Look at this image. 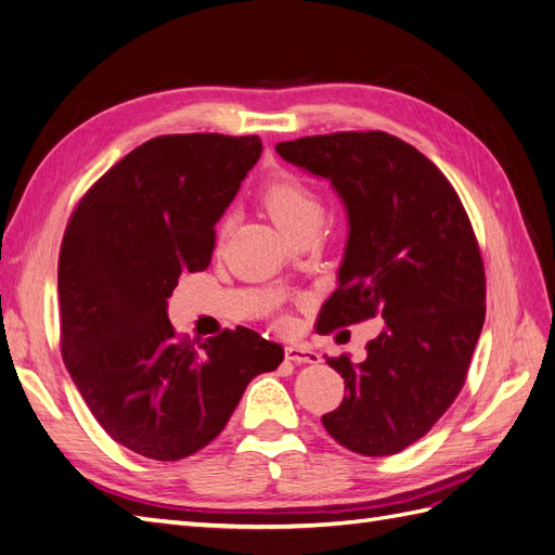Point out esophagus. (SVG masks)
<instances>
[{"label":"esophagus","mask_w":555,"mask_h":555,"mask_svg":"<svg viewBox=\"0 0 555 555\" xmlns=\"http://www.w3.org/2000/svg\"><path fill=\"white\" fill-rule=\"evenodd\" d=\"M284 357H287V361H292L296 365H300V363H319V359H322L314 349L304 347V345L284 347Z\"/></svg>","instance_id":"34e87169"}]
</instances>
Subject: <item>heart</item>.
Instances as JSON below:
<instances>
[{
  "instance_id": "obj_1",
  "label": "heart",
  "mask_w": 555,
  "mask_h": 555,
  "mask_svg": "<svg viewBox=\"0 0 555 555\" xmlns=\"http://www.w3.org/2000/svg\"><path fill=\"white\" fill-rule=\"evenodd\" d=\"M259 198L268 215L273 217V222L287 233H294L298 227L314 220V217L322 215V206H319L317 194L308 188V184L294 173H275L268 180ZM229 229V222H220V238Z\"/></svg>"
}]
</instances>
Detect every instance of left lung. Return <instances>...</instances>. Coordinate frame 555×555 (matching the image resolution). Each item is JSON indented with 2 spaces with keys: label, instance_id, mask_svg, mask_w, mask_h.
I'll return each mask as SVG.
<instances>
[{
  "label": "left lung",
  "instance_id": "1",
  "mask_svg": "<svg viewBox=\"0 0 555 555\" xmlns=\"http://www.w3.org/2000/svg\"><path fill=\"white\" fill-rule=\"evenodd\" d=\"M275 150L326 178L347 212L338 289L319 331L384 319L361 363L328 359L347 396L322 424L349 451L391 456L424 438L465 382L486 317L473 224L438 166L391 133H324Z\"/></svg>",
  "mask_w": 555,
  "mask_h": 555
}]
</instances>
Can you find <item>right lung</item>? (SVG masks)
Listing matches in <instances>:
<instances>
[{"label": "right lung", "mask_w": 555, "mask_h": 555, "mask_svg": "<svg viewBox=\"0 0 555 555\" xmlns=\"http://www.w3.org/2000/svg\"><path fill=\"white\" fill-rule=\"evenodd\" d=\"M261 150L259 137L150 139L92 184L64 231V365L102 428L145 459L204 449L247 384L284 359L245 326L194 347L166 314L180 275L208 268L215 224Z\"/></svg>", "instance_id": "add662e5"}]
</instances>
